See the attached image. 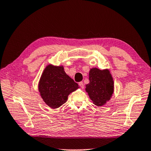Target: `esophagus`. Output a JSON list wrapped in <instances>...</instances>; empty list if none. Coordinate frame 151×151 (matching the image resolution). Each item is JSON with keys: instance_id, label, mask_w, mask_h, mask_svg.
Here are the masks:
<instances>
[{"instance_id": "esophagus-1", "label": "esophagus", "mask_w": 151, "mask_h": 151, "mask_svg": "<svg viewBox=\"0 0 151 151\" xmlns=\"http://www.w3.org/2000/svg\"><path fill=\"white\" fill-rule=\"evenodd\" d=\"M78 84H79L80 86H81V88H84V83H83V82H80L79 83H78Z\"/></svg>"}]
</instances>
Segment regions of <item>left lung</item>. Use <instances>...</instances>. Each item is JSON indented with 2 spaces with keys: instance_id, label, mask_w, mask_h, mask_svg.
Masks as SVG:
<instances>
[{
  "instance_id": "obj_1",
  "label": "left lung",
  "mask_w": 151,
  "mask_h": 151,
  "mask_svg": "<svg viewBox=\"0 0 151 151\" xmlns=\"http://www.w3.org/2000/svg\"><path fill=\"white\" fill-rule=\"evenodd\" d=\"M89 81L85 90L90 99L97 106L104 105L114 92V81L109 70L92 68L89 72Z\"/></svg>"
}]
</instances>
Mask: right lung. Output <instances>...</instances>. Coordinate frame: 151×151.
I'll use <instances>...</instances> for the list:
<instances>
[{"mask_svg": "<svg viewBox=\"0 0 151 151\" xmlns=\"http://www.w3.org/2000/svg\"><path fill=\"white\" fill-rule=\"evenodd\" d=\"M78 88V84L65 72L63 66L51 64L44 69L38 83L41 97L52 109L61 107L67 101L69 94Z\"/></svg>", "mask_w": 151, "mask_h": 151, "instance_id": "1", "label": "right lung"}]
</instances>
